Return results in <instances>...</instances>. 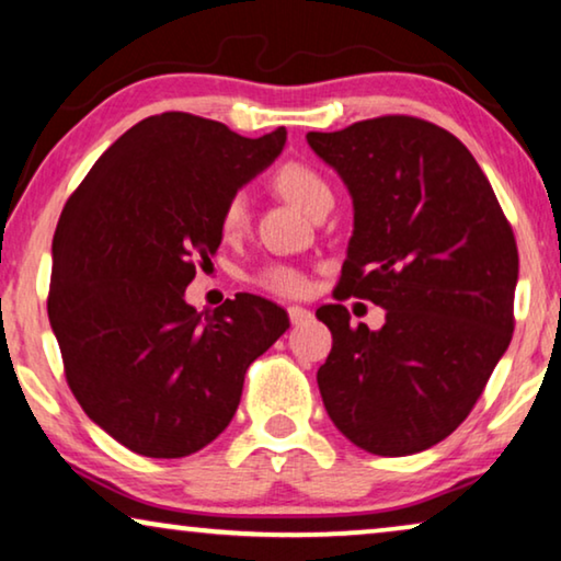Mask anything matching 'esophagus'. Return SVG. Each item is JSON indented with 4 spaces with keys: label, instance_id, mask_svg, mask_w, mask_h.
<instances>
[{
    "label": "esophagus",
    "instance_id": "obj_1",
    "mask_svg": "<svg viewBox=\"0 0 561 561\" xmlns=\"http://www.w3.org/2000/svg\"><path fill=\"white\" fill-rule=\"evenodd\" d=\"M288 317L290 324H306L311 319V311L304 309V306H288Z\"/></svg>",
    "mask_w": 561,
    "mask_h": 561
}]
</instances>
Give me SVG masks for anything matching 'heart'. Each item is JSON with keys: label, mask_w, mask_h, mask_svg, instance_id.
I'll use <instances>...</instances> for the list:
<instances>
[{"label": "heart", "mask_w": 561, "mask_h": 561, "mask_svg": "<svg viewBox=\"0 0 561 561\" xmlns=\"http://www.w3.org/2000/svg\"><path fill=\"white\" fill-rule=\"evenodd\" d=\"M273 181H275V188H278L288 202H294L298 209L309 214V217L319 209L321 204L329 202V198H334L332 186L324 181V175H321L317 168L306 163L280 165ZM244 225H248V198H244V194H234L227 202L225 211H221V232L227 237H234L242 232ZM260 283L283 296L301 294L306 286L304 275L286 265L267 267V271L260 275Z\"/></svg>", "instance_id": "1"}]
</instances>
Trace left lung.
Wrapping results in <instances>:
<instances>
[{"mask_svg": "<svg viewBox=\"0 0 561 561\" xmlns=\"http://www.w3.org/2000/svg\"><path fill=\"white\" fill-rule=\"evenodd\" d=\"M306 142L355 211L334 296L386 309L375 332L342 304L317 311L332 332L321 401L359 449L416 455L462 424L508 350L513 229L472 152L432 122L378 117Z\"/></svg>", "mask_w": 561, "mask_h": 561, "instance_id": "obj_1", "label": "left lung"}]
</instances>
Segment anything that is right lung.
Listing matches in <instances>:
<instances>
[{
    "label": "right lung",
    "instance_id": "1",
    "mask_svg": "<svg viewBox=\"0 0 561 561\" xmlns=\"http://www.w3.org/2000/svg\"><path fill=\"white\" fill-rule=\"evenodd\" d=\"M286 145L165 112L129 127L68 198L53 237L48 319L87 416L142 457L204 449L240 405L244 373L288 329L267 298L214 313L186 301L221 244L229 198Z\"/></svg>",
    "mask_w": 561,
    "mask_h": 561
}]
</instances>
